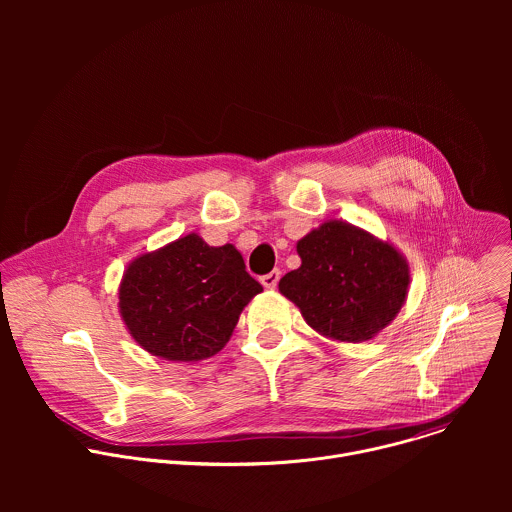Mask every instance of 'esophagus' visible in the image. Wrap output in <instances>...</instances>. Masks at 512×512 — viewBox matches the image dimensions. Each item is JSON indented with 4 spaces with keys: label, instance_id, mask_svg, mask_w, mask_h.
<instances>
[{
    "label": "esophagus",
    "instance_id": "obj_1",
    "mask_svg": "<svg viewBox=\"0 0 512 512\" xmlns=\"http://www.w3.org/2000/svg\"><path fill=\"white\" fill-rule=\"evenodd\" d=\"M279 277H281V271H279V269H273V271H269L267 275L261 277V283H263V287H267V289H275L277 283H279Z\"/></svg>",
    "mask_w": 512,
    "mask_h": 512
}]
</instances>
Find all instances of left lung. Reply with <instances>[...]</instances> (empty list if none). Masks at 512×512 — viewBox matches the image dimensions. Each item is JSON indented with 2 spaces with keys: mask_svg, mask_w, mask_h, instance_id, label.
<instances>
[{
  "mask_svg": "<svg viewBox=\"0 0 512 512\" xmlns=\"http://www.w3.org/2000/svg\"><path fill=\"white\" fill-rule=\"evenodd\" d=\"M298 253L302 265L281 277L279 291L324 336L369 340L401 310L409 267L391 245L330 221L306 235Z\"/></svg>",
  "mask_w": 512,
  "mask_h": 512,
  "instance_id": "1",
  "label": "left lung"
}]
</instances>
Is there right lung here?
Segmentation results:
<instances>
[{
  "label": "right lung",
  "instance_id": "obj_1",
  "mask_svg": "<svg viewBox=\"0 0 512 512\" xmlns=\"http://www.w3.org/2000/svg\"><path fill=\"white\" fill-rule=\"evenodd\" d=\"M261 283L233 245L208 247L198 235L135 259L121 281L119 308L129 334L168 360H200L221 350Z\"/></svg>",
  "mask_w": 512,
  "mask_h": 512
}]
</instances>
